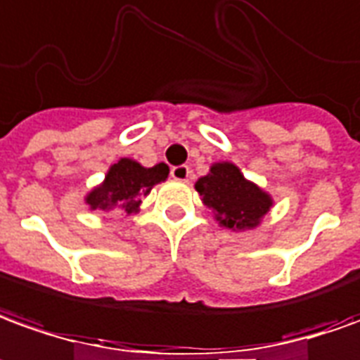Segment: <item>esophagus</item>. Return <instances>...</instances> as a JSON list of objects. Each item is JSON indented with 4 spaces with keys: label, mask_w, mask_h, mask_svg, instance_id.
I'll use <instances>...</instances> for the list:
<instances>
[{
    "label": "esophagus",
    "mask_w": 360,
    "mask_h": 360,
    "mask_svg": "<svg viewBox=\"0 0 360 360\" xmlns=\"http://www.w3.org/2000/svg\"><path fill=\"white\" fill-rule=\"evenodd\" d=\"M170 176L178 180V182H186L188 178H190V168L186 165H180V166H172L170 168Z\"/></svg>",
    "instance_id": "obj_1"
}]
</instances>
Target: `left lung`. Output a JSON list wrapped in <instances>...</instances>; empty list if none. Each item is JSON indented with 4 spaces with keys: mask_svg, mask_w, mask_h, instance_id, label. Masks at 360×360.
I'll return each mask as SVG.
<instances>
[{
    "mask_svg": "<svg viewBox=\"0 0 360 360\" xmlns=\"http://www.w3.org/2000/svg\"><path fill=\"white\" fill-rule=\"evenodd\" d=\"M204 204L215 219L229 229H252L269 212L272 200L259 186L245 180L239 168L231 162H217L210 174L195 182Z\"/></svg>",
    "mask_w": 360,
    "mask_h": 360,
    "instance_id": "8db88e82",
    "label": "left lung"
}]
</instances>
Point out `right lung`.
Returning a JSON list of instances; mask_svg holds the SVG:
<instances>
[{"mask_svg": "<svg viewBox=\"0 0 360 360\" xmlns=\"http://www.w3.org/2000/svg\"><path fill=\"white\" fill-rule=\"evenodd\" d=\"M168 178V166L156 165L145 168L131 158H121L109 168L105 182L88 194L86 202L91 210H113L121 213H133L141 204L143 195L150 188Z\"/></svg>", "mask_w": 360, "mask_h": 360, "instance_id": "right-lung-1", "label": "right lung"}]
</instances>
